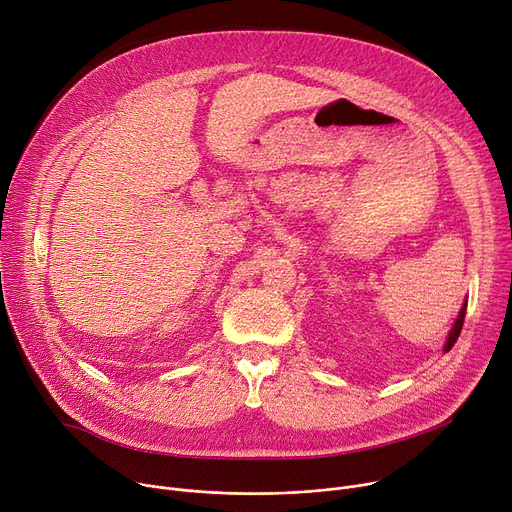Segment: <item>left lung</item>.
Returning a JSON list of instances; mask_svg holds the SVG:
<instances>
[{
  "mask_svg": "<svg viewBox=\"0 0 512 512\" xmlns=\"http://www.w3.org/2000/svg\"><path fill=\"white\" fill-rule=\"evenodd\" d=\"M465 309H467V305H463V307H461V311H459V318H457V322L453 324V328H451V332H449V338H447L445 350H451V346L457 342V338H459V334H461L463 320H465Z\"/></svg>",
  "mask_w": 512,
  "mask_h": 512,
  "instance_id": "left-lung-1",
  "label": "left lung"
}]
</instances>
